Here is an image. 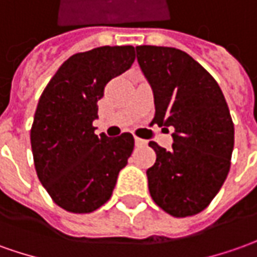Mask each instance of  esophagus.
Listing matches in <instances>:
<instances>
[{"mask_svg":"<svg viewBox=\"0 0 257 257\" xmlns=\"http://www.w3.org/2000/svg\"><path fill=\"white\" fill-rule=\"evenodd\" d=\"M135 145L138 148H141V146H145V145H146V141H143L141 138H135Z\"/></svg>","mask_w":257,"mask_h":257,"instance_id":"34e87169","label":"esophagus"}]
</instances>
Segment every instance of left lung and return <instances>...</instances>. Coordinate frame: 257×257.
<instances>
[{"label":"left lung","instance_id":"8db88e82","mask_svg":"<svg viewBox=\"0 0 257 257\" xmlns=\"http://www.w3.org/2000/svg\"><path fill=\"white\" fill-rule=\"evenodd\" d=\"M155 98L152 123L174 128L170 151L151 142L156 163L146 170L153 201L173 216L207 208L231 167L233 123L219 85L186 52L136 46Z\"/></svg>","mask_w":257,"mask_h":257}]
</instances>
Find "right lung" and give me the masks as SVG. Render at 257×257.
I'll return each instance as SVG.
<instances>
[{"label": "right lung", "instance_id": "add662e5", "mask_svg": "<svg viewBox=\"0 0 257 257\" xmlns=\"http://www.w3.org/2000/svg\"><path fill=\"white\" fill-rule=\"evenodd\" d=\"M134 46H101L76 53L42 92L31 129L42 186L66 211L87 214L105 204L134 151V136L95 135L98 99L111 78L131 69Z\"/></svg>", "mask_w": 257, "mask_h": 257}]
</instances>
